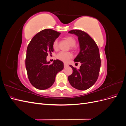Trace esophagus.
Returning <instances> with one entry per match:
<instances>
[{
    "mask_svg": "<svg viewBox=\"0 0 126 126\" xmlns=\"http://www.w3.org/2000/svg\"><path fill=\"white\" fill-rule=\"evenodd\" d=\"M63 65H64V68H67V67L68 66V64H67V63H64V64H63Z\"/></svg>",
    "mask_w": 126,
    "mask_h": 126,
    "instance_id": "obj_1",
    "label": "esophagus"
}]
</instances>
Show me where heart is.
Returning a JSON list of instances; mask_svg holds the SVG:
<instances>
[{"label": "heart", "mask_w": 126, "mask_h": 126, "mask_svg": "<svg viewBox=\"0 0 126 126\" xmlns=\"http://www.w3.org/2000/svg\"><path fill=\"white\" fill-rule=\"evenodd\" d=\"M65 39L68 42L71 46H74L76 44V40L74 38L71 36H68L65 38ZM53 48L55 50H57L58 48V42L57 40H55L53 43ZM72 57V54L70 52H60L59 54L57 55V58L58 59L62 61L63 62L67 63Z\"/></svg>", "instance_id": "heart-1"}]
</instances>
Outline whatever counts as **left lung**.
I'll use <instances>...</instances> for the list:
<instances>
[{
	"mask_svg": "<svg viewBox=\"0 0 126 126\" xmlns=\"http://www.w3.org/2000/svg\"><path fill=\"white\" fill-rule=\"evenodd\" d=\"M68 33L78 37L80 51L74 62L81 64L78 70L69 65L72 74L68 77V81L75 88L85 90L94 85L98 78L101 65L99 50L95 41L85 32L76 29Z\"/></svg>",
	"mask_w": 126,
	"mask_h": 126,
	"instance_id": "left-lung-1",
	"label": "left lung"
}]
</instances>
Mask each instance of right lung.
I'll return each instance as SVG.
<instances>
[{
  "instance_id": "obj_1",
  "label": "right lung",
  "mask_w": 126,
  "mask_h": 126,
  "mask_svg": "<svg viewBox=\"0 0 126 126\" xmlns=\"http://www.w3.org/2000/svg\"><path fill=\"white\" fill-rule=\"evenodd\" d=\"M55 30L46 29L34 36L27 49L26 68L28 79L36 88L45 90L54 84L56 76L63 69V63L54 60L53 63L47 61L48 53L54 51L53 43L60 35Z\"/></svg>"
}]
</instances>
